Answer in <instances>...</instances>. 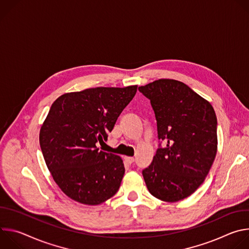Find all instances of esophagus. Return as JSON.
Segmentation results:
<instances>
[{
  "label": "esophagus",
  "instance_id": "obj_1",
  "mask_svg": "<svg viewBox=\"0 0 249 249\" xmlns=\"http://www.w3.org/2000/svg\"><path fill=\"white\" fill-rule=\"evenodd\" d=\"M124 160H125V161L128 163V164H131V163H133L134 162V158H132V157H125L124 158Z\"/></svg>",
  "mask_w": 249,
  "mask_h": 249
}]
</instances>
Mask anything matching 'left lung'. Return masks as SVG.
Here are the masks:
<instances>
[{
  "label": "left lung",
  "instance_id": "obj_1",
  "mask_svg": "<svg viewBox=\"0 0 249 249\" xmlns=\"http://www.w3.org/2000/svg\"><path fill=\"white\" fill-rule=\"evenodd\" d=\"M139 90L151 100L159 148L143 170L150 193L164 202L193 194L204 182L218 149L217 116L212 104L182 82L160 79Z\"/></svg>",
  "mask_w": 249,
  "mask_h": 249
}]
</instances>
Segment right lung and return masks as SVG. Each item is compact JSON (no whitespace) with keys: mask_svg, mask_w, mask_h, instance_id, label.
<instances>
[{"mask_svg":"<svg viewBox=\"0 0 249 249\" xmlns=\"http://www.w3.org/2000/svg\"><path fill=\"white\" fill-rule=\"evenodd\" d=\"M138 86L68 92L51 105L39 144L59 188L72 200L99 205L118 191L125 167L119 156L99 151Z\"/></svg>","mask_w":249,"mask_h":249,"instance_id":"obj_1","label":"right lung"}]
</instances>
